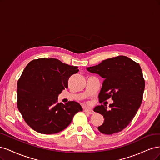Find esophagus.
<instances>
[{
  "label": "esophagus",
  "mask_w": 160,
  "mask_h": 160,
  "mask_svg": "<svg viewBox=\"0 0 160 160\" xmlns=\"http://www.w3.org/2000/svg\"><path fill=\"white\" fill-rule=\"evenodd\" d=\"M84 112L87 113V114H93L94 112L92 110H90V109H84Z\"/></svg>",
  "instance_id": "34e87169"
}]
</instances>
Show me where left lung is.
Here are the masks:
<instances>
[{
	"mask_svg": "<svg viewBox=\"0 0 160 160\" xmlns=\"http://www.w3.org/2000/svg\"><path fill=\"white\" fill-rule=\"evenodd\" d=\"M86 69L104 78L100 102L110 98L114 101L109 106L110 110L104 105L94 108V111L104 118L98 129L108 135L122 131L134 118L142 102L145 80L140 64L127 56H118Z\"/></svg>",
	"mask_w": 160,
	"mask_h": 160,
	"instance_id": "obj_1",
	"label": "left lung"
}]
</instances>
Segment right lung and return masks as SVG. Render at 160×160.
<instances>
[{
  "mask_svg": "<svg viewBox=\"0 0 160 160\" xmlns=\"http://www.w3.org/2000/svg\"><path fill=\"white\" fill-rule=\"evenodd\" d=\"M78 67L56 58H38L25 67L17 83V106L26 123L36 132L53 134L68 127L82 111L79 103H58V96L68 86Z\"/></svg>",
  "mask_w": 160,
  "mask_h": 160,
  "instance_id": "right-lung-1",
  "label": "right lung"
}]
</instances>
